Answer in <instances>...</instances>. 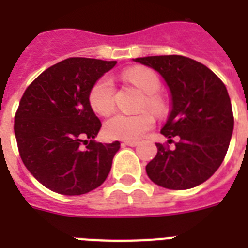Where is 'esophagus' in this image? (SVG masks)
I'll return each mask as SVG.
<instances>
[{"label": "esophagus", "mask_w": 248, "mask_h": 248, "mask_svg": "<svg viewBox=\"0 0 248 248\" xmlns=\"http://www.w3.org/2000/svg\"><path fill=\"white\" fill-rule=\"evenodd\" d=\"M137 144H139V140H124V142H123V146L136 147Z\"/></svg>", "instance_id": "esophagus-1"}]
</instances>
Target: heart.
<instances>
[{"instance_id": "obj_1", "label": "heart", "mask_w": 248, "mask_h": 248, "mask_svg": "<svg viewBox=\"0 0 248 248\" xmlns=\"http://www.w3.org/2000/svg\"><path fill=\"white\" fill-rule=\"evenodd\" d=\"M123 77L146 93L140 106L142 109H148L155 114H162L165 111V101L157 92L161 87V81L152 69L136 65L124 71ZM89 104L91 109L99 115H108L112 111L115 106V85L110 77L102 76L91 86ZM153 124L155 118L148 111L137 115L119 112L106 120L104 124V133L110 139L134 140L152 128Z\"/></svg>"}]
</instances>
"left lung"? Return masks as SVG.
Segmentation results:
<instances>
[{
  "instance_id": "1",
  "label": "left lung",
  "mask_w": 248,
  "mask_h": 248,
  "mask_svg": "<svg viewBox=\"0 0 248 248\" xmlns=\"http://www.w3.org/2000/svg\"><path fill=\"white\" fill-rule=\"evenodd\" d=\"M136 62L156 69L167 82L172 110L161 133L176 136L175 148L156 143V157L146 166L153 183L170 190L195 187L222 165L234 118L226 86L202 63L184 55H153Z\"/></svg>"
}]
</instances>
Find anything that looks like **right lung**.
I'll return each mask as SVG.
<instances>
[{
    "instance_id": "add662e5",
    "label": "right lung",
    "mask_w": 248,
    "mask_h": 248,
    "mask_svg": "<svg viewBox=\"0 0 248 248\" xmlns=\"http://www.w3.org/2000/svg\"><path fill=\"white\" fill-rule=\"evenodd\" d=\"M115 64L67 58L40 73L24 92L14 124L18 153L46 189L81 195L99 187L109 175L120 143L93 140L101 122L90 106L89 92Z\"/></svg>"
}]
</instances>
